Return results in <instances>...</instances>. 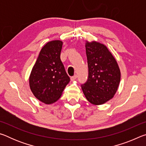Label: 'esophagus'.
I'll return each instance as SVG.
<instances>
[{
	"instance_id": "34e87169",
	"label": "esophagus",
	"mask_w": 146,
	"mask_h": 146,
	"mask_svg": "<svg viewBox=\"0 0 146 146\" xmlns=\"http://www.w3.org/2000/svg\"><path fill=\"white\" fill-rule=\"evenodd\" d=\"M76 78H77V75H75L74 76H71V81L75 80H76Z\"/></svg>"
}]
</instances>
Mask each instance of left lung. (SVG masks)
Instances as JSON below:
<instances>
[{"mask_svg":"<svg viewBox=\"0 0 146 146\" xmlns=\"http://www.w3.org/2000/svg\"><path fill=\"white\" fill-rule=\"evenodd\" d=\"M86 50L88 77L81 87L90 103L103 104L117 92L120 80V69L114 56L104 44L87 42Z\"/></svg>","mask_w":146,"mask_h":146,"instance_id":"obj_1","label":"left lung"}]
</instances>
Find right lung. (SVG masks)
Masks as SVG:
<instances>
[{"label":"right lung","mask_w":146,"mask_h":146,"mask_svg":"<svg viewBox=\"0 0 146 146\" xmlns=\"http://www.w3.org/2000/svg\"><path fill=\"white\" fill-rule=\"evenodd\" d=\"M62 47L60 40L47 43L42 48L29 76L32 93L47 104L56 102L70 81L60 60Z\"/></svg>","instance_id":"obj_1"}]
</instances>
